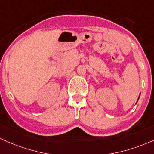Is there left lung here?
<instances>
[{"mask_svg": "<svg viewBox=\"0 0 154 154\" xmlns=\"http://www.w3.org/2000/svg\"><path fill=\"white\" fill-rule=\"evenodd\" d=\"M140 95H139V97H138V100H139V98H140Z\"/></svg>", "mask_w": 154, "mask_h": 154, "instance_id": "left-lung-1", "label": "left lung"}]
</instances>
